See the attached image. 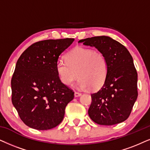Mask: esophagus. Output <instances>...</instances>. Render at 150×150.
Masks as SVG:
<instances>
[{"mask_svg":"<svg viewBox=\"0 0 150 150\" xmlns=\"http://www.w3.org/2000/svg\"><path fill=\"white\" fill-rule=\"evenodd\" d=\"M81 96V93L79 92H75V97H79Z\"/></svg>","mask_w":150,"mask_h":150,"instance_id":"1","label":"esophagus"}]
</instances>
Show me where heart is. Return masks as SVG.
<instances>
[{
  "label": "heart",
  "mask_w": 150,
  "mask_h": 150,
  "mask_svg": "<svg viewBox=\"0 0 150 150\" xmlns=\"http://www.w3.org/2000/svg\"><path fill=\"white\" fill-rule=\"evenodd\" d=\"M66 59L58 60L56 71L62 84L70 86L79 77V88L91 87L98 90L105 84L108 73V63L105 56L93 49L75 47L66 54Z\"/></svg>",
  "instance_id": "obj_1"
}]
</instances>
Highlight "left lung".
<instances>
[{
  "label": "left lung",
  "mask_w": 150,
  "mask_h": 150,
  "mask_svg": "<svg viewBox=\"0 0 150 150\" xmlns=\"http://www.w3.org/2000/svg\"><path fill=\"white\" fill-rule=\"evenodd\" d=\"M78 42L97 48L108 63L105 84L91 94L89 117L101 125H113L126 120L138 97V74L129 52L107 36L87 38Z\"/></svg>",
  "instance_id": "1"
}]
</instances>
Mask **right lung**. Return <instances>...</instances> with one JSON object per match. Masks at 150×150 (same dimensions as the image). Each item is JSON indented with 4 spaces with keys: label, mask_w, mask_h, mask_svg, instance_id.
I'll use <instances>...</instances> for the list:
<instances>
[{
    "label": "right lung",
    "mask_w": 150,
    "mask_h": 150,
    "mask_svg": "<svg viewBox=\"0 0 150 150\" xmlns=\"http://www.w3.org/2000/svg\"><path fill=\"white\" fill-rule=\"evenodd\" d=\"M71 38L38 41L18 58L11 80L12 102L26 125L48 130L62 122L73 90L59 79V57L72 44Z\"/></svg>",
    "instance_id": "obj_1"
}]
</instances>
